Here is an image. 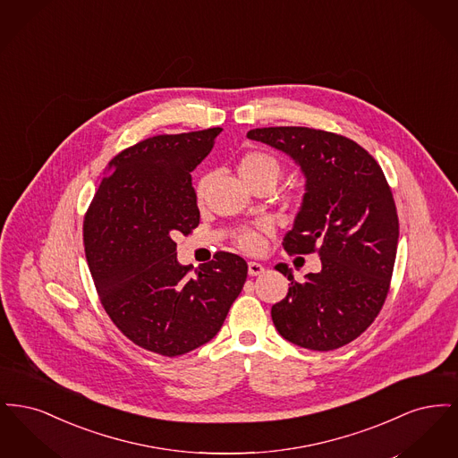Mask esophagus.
<instances>
[{"label": "esophagus", "instance_id": "1", "mask_svg": "<svg viewBox=\"0 0 458 458\" xmlns=\"http://www.w3.org/2000/svg\"><path fill=\"white\" fill-rule=\"evenodd\" d=\"M264 273V266L256 261H249V275L250 276H259Z\"/></svg>", "mask_w": 458, "mask_h": 458}]
</instances>
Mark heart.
Instances as JSON below:
<instances>
[{
	"label": "heart",
	"instance_id": "b5f03b06",
	"mask_svg": "<svg viewBox=\"0 0 458 458\" xmlns=\"http://www.w3.org/2000/svg\"><path fill=\"white\" fill-rule=\"evenodd\" d=\"M237 170H239L240 178L247 183H258V182H267L275 187V183L280 180V176L284 174V166L280 163V159L273 154L264 153V151H247V153L240 156L239 163H237ZM206 185H208V176L202 174L196 182L194 192L197 199H202L206 192ZM269 233V226L266 223H259L252 228H245L237 233V243L243 250L247 252H258L261 250L264 245V237Z\"/></svg>",
	"mask_w": 458,
	"mask_h": 458
}]
</instances>
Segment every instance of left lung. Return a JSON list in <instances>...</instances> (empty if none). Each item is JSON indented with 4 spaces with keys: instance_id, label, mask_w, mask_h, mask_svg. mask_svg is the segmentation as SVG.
<instances>
[{
    "instance_id": "left-lung-1",
    "label": "left lung",
    "mask_w": 458,
    "mask_h": 458,
    "mask_svg": "<svg viewBox=\"0 0 458 458\" xmlns=\"http://www.w3.org/2000/svg\"><path fill=\"white\" fill-rule=\"evenodd\" d=\"M247 137L292 156L305 174V196L284 235L290 254L321 258V271L293 280L271 318L284 340L304 349H340L360 336L386 301L398 243L392 189L362 146L333 131L267 127Z\"/></svg>"
}]
</instances>
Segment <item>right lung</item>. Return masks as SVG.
Instances as JSON below:
<instances>
[{
	"label": "right lung",
	"mask_w": 458,
	"mask_h": 458,
	"mask_svg": "<svg viewBox=\"0 0 458 458\" xmlns=\"http://www.w3.org/2000/svg\"><path fill=\"white\" fill-rule=\"evenodd\" d=\"M219 131L154 135L116 154L84 216L89 271L109 319L165 357L208 344L247 278V262L225 250L194 273L176 261L174 235L199 225L191 172Z\"/></svg>",
	"instance_id": "add662e5"
}]
</instances>
